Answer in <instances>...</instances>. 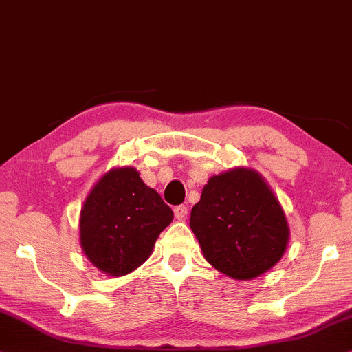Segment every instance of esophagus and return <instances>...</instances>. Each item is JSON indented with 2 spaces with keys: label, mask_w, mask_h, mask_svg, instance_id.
Returning a JSON list of instances; mask_svg holds the SVG:
<instances>
[{
  "label": "esophagus",
  "mask_w": 352,
  "mask_h": 352,
  "mask_svg": "<svg viewBox=\"0 0 352 352\" xmlns=\"http://www.w3.org/2000/svg\"><path fill=\"white\" fill-rule=\"evenodd\" d=\"M173 214H175L179 221H185L186 214H188V208H186L185 204H179V206L173 208Z\"/></svg>",
  "instance_id": "obj_1"
}]
</instances>
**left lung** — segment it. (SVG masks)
Returning <instances> with one entry per match:
<instances>
[{
    "label": "left lung",
    "mask_w": 352,
    "mask_h": 352,
    "mask_svg": "<svg viewBox=\"0 0 352 352\" xmlns=\"http://www.w3.org/2000/svg\"><path fill=\"white\" fill-rule=\"evenodd\" d=\"M190 228L204 258L234 279H252L273 268L289 240L281 204L250 168L211 177L191 209Z\"/></svg>",
    "instance_id": "left-lung-1"
}]
</instances>
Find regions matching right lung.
Here are the masks:
<instances>
[{
    "label": "right lung",
    "instance_id": "add662e5",
    "mask_svg": "<svg viewBox=\"0 0 352 352\" xmlns=\"http://www.w3.org/2000/svg\"><path fill=\"white\" fill-rule=\"evenodd\" d=\"M172 219V209L135 168H115L84 201L79 221L82 250L104 273L126 274L148 260Z\"/></svg>",
    "mask_w": 352,
    "mask_h": 352
}]
</instances>
